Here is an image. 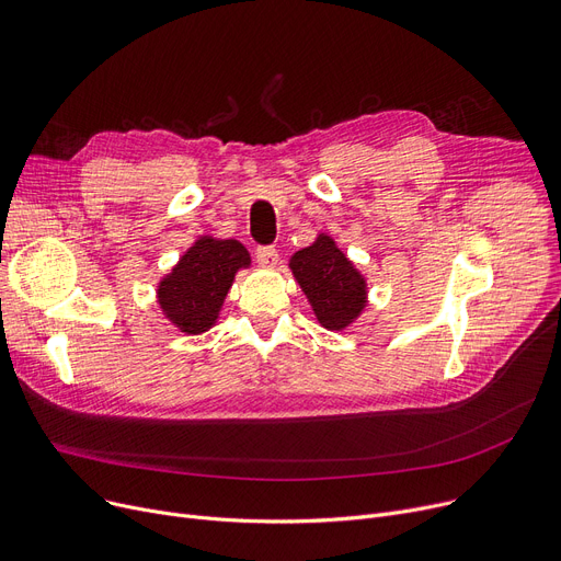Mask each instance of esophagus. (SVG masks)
Returning a JSON list of instances; mask_svg holds the SVG:
<instances>
[{
	"label": "esophagus",
	"instance_id": "1",
	"mask_svg": "<svg viewBox=\"0 0 561 561\" xmlns=\"http://www.w3.org/2000/svg\"><path fill=\"white\" fill-rule=\"evenodd\" d=\"M255 257H257L260 265L274 267L276 262H278V251H276V247H257L255 249Z\"/></svg>",
	"mask_w": 561,
	"mask_h": 561
}]
</instances>
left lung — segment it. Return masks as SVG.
Listing matches in <instances>:
<instances>
[{
    "label": "left lung",
    "mask_w": 561,
    "mask_h": 561,
    "mask_svg": "<svg viewBox=\"0 0 561 561\" xmlns=\"http://www.w3.org/2000/svg\"><path fill=\"white\" fill-rule=\"evenodd\" d=\"M289 267L328 331H342L365 308V278L328 236H319L312 247L296 251Z\"/></svg>",
    "instance_id": "left-lung-1"
}]
</instances>
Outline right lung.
<instances>
[{"instance_id": "1", "label": "right lung", "mask_w": 561, "mask_h": 561, "mask_svg": "<svg viewBox=\"0 0 561 561\" xmlns=\"http://www.w3.org/2000/svg\"><path fill=\"white\" fill-rule=\"evenodd\" d=\"M249 251L238 240H196L158 287L162 312L187 335L208 331L236 272L249 267Z\"/></svg>"}]
</instances>
